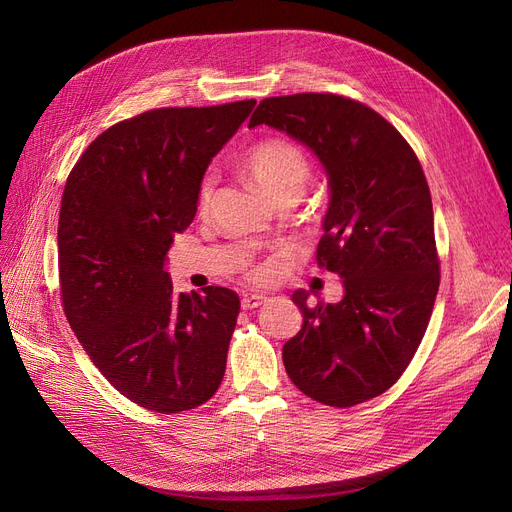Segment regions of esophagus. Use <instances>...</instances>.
<instances>
[{
    "label": "esophagus",
    "mask_w": 512,
    "mask_h": 512,
    "mask_svg": "<svg viewBox=\"0 0 512 512\" xmlns=\"http://www.w3.org/2000/svg\"><path fill=\"white\" fill-rule=\"evenodd\" d=\"M265 301H267L265 294H245V297H242V301H240V307L249 311V309L261 307Z\"/></svg>",
    "instance_id": "obj_1"
}]
</instances>
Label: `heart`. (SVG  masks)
I'll return each instance as SVG.
<instances>
[{
    "mask_svg": "<svg viewBox=\"0 0 512 512\" xmlns=\"http://www.w3.org/2000/svg\"><path fill=\"white\" fill-rule=\"evenodd\" d=\"M245 168L253 180L276 203L286 197H301L311 176L309 159L299 145L284 139H267L253 145L245 155ZM215 180L205 176L199 186V207L205 209L211 201ZM274 265L263 263L249 270L253 280H265L272 274Z\"/></svg>",
    "mask_w": 512,
    "mask_h": 512,
    "instance_id": "obj_1",
    "label": "heart"
}]
</instances>
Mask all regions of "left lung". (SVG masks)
I'll return each instance as SVG.
<instances>
[{
  "instance_id": "8db88e82",
  "label": "left lung",
  "mask_w": 512,
  "mask_h": 512,
  "mask_svg": "<svg viewBox=\"0 0 512 512\" xmlns=\"http://www.w3.org/2000/svg\"><path fill=\"white\" fill-rule=\"evenodd\" d=\"M267 124L307 145L326 170L330 205L317 263L342 278L340 303L297 290L299 334L282 348L288 378L328 407L386 392L411 363L440 286L432 195L402 134L371 107L332 93L263 99Z\"/></svg>"
}]
</instances>
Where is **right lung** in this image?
Masks as SVG:
<instances>
[{
  "mask_svg": "<svg viewBox=\"0 0 512 512\" xmlns=\"http://www.w3.org/2000/svg\"><path fill=\"white\" fill-rule=\"evenodd\" d=\"M253 107L255 99L161 107L118 122L66 180L64 313L103 378L149 411L195 409L222 384L238 294L224 286L174 292L166 255L195 218L211 157Z\"/></svg>",
  "mask_w": 512,
  "mask_h": 512,
  "instance_id": "right-lung-1",
  "label": "right lung"
}]
</instances>
